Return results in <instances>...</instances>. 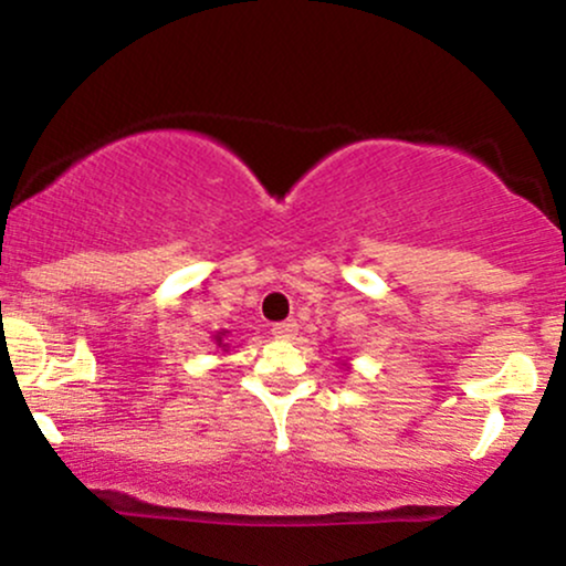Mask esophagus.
<instances>
[{"instance_id":"34e87169","label":"esophagus","mask_w":566,"mask_h":566,"mask_svg":"<svg viewBox=\"0 0 566 566\" xmlns=\"http://www.w3.org/2000/svg\"><path fill=\"white\" fill-rule=\"evenodd\" d=\"M271 335L279 337V340H290V337L297 335V324L287 319V322H276L274 327H271Z\"/></svg>"}]
</instances>
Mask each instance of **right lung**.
Instances as JSON below:
<instances>
[{"label": "right lung", "instance_id": "right-lung-1", "mask_svg": "<svg viewBox=\"0 0 566 566\" xmlns=\"http://www.w3.org/2000/svg\"><path fill=\"white\" fill-rule=\"evenodd\" d=\"M218 340H220V335H218Z\"/></svg>", "mask_w": 566, "mask_h": 566}]
</instances>
